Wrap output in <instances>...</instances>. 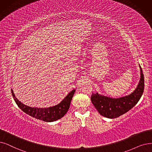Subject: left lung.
Returning <instances> with one entry per match:
<instances>
[{"instance_id": "left-lung-1", "label": "left lung", "mask_w": 152, "mask_h": 152, "mask_svg": "<svg viewBox=\"0 0 152 152\" xmlns=\"http://www.w3.org/2000/svg\"><path fill=\"white\" fill-rule=\"evenodd\" d=\"M140 68V80L134 92L129 95L118 99L92 94L91 100L99 113L107 118H117L125 113L134 107L140 99L144 90V76Z\"/></svg>"}]
</instances>
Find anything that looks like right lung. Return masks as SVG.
I'll return each instance as SVG.
<instances>
[{
    "instance_id": "add662e5",
    "label": "right lung",
    "mask_w": 152,
    "mask_h": 152,
    "mask_svg": "<svg viewBox=\"0 0 152 152\" xmlns=\"http://www.w3.org/2000/svg\"><path fill=\"white\" fill-rule=\"evenodd\" d=\"M11 91L12 95L13 98L17 105L23 112H25L26 113L30 115V116L37 119L43 120L44 122H51L60 119L67 112L70 107L72 97L74 96V94L75 92V90H73L72 91H71L65 97L64 99L58 105L53 107L44 108L34 107L32 108L22 104L15 96L12 90H11Z\"/></svg>"
}]
</instances>
